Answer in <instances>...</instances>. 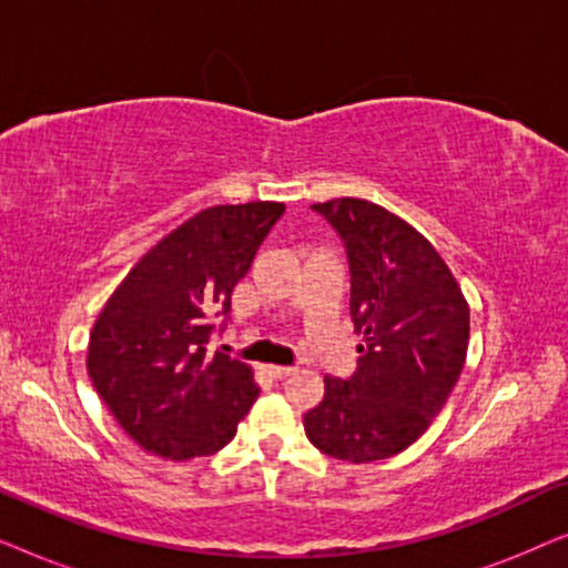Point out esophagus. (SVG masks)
I'll use <instances>...</instances> for the list:
<instances>
[{"label":"esophagus","instance_id":"34e87169","mask_svg":"<svg viewBox=\"0 0 568 568\" xmlns=\"http://www.w3.org/2000/svg\"><path fill=\"white\" fill-rule=\"evenodd\" d=\"M292 372H294V367H274V364H268L266 367V375L271 379H284V377H290Z\"/></svg>","mask_w":568,"mask_h":568}]
</instances>
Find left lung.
<instances>
[{
	"label": "left lung",
	"instance_id": "left-lung-1",
	"mask_svg": "<svg viewBox=\"0 0 568 568\" xmlns=\"http://www.w3.org/2000/svg\"><path fill=\"white\" fill-rule=\"evenodd\" d=\"M346 247L354 331L362 333L352 377H325L305 414L307 439L348 463L385 460L429 429L460 377L470 310L429 240L364 199L313 204Z\"/></svg>",
	"mask_w": 568,
	"mask_h": 568
}]
</instances>
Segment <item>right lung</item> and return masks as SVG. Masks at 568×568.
Listing matches in <instances>:
<instances>
[{"label":"right lung","mask_w":568,"mask_h":568,"mask_svg":"<svg viewBox=\"0 0 568 568\" xmlns=\"http://www.w3.org/2000/svg\"><path fill=\"white\" fill-rule=\"evenodd\" d=\"M282 214L276 201L204 209L142 255L98 315L92 387L146 453H220L258 398L251 367L206 346L212 317L227 321L232 290Z\"/></svg>","instance_id":"right-lung-1"}]
</instances>
